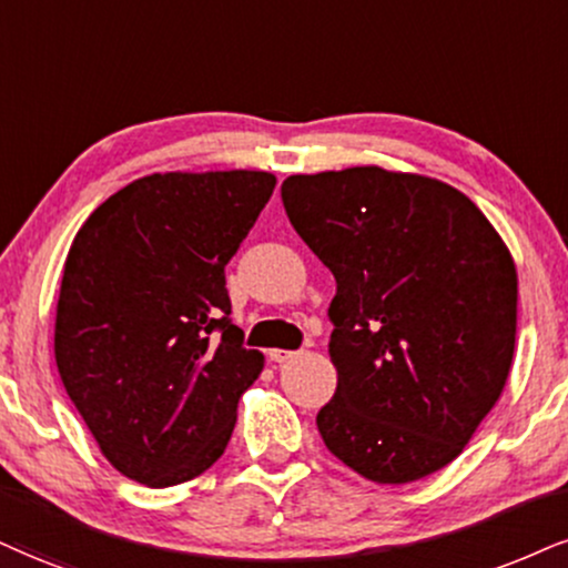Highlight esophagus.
I'll return each instance as SVG.
<instances>
[{
	"label": "esophagus",
	"mask_w": 568,
	"mask_h": 568,
	"mask_svg": "<svg viewBox=\"0 0 568 568\" xmlns=\"http://www.w3.org/2000/svg\"><path fill=\"white\" fill-rule=\"evenodd\" d=\"M268 358L273 363H286L290 358H295V349H282V347H273L268 349Z\"/></svg>",
	"instance_id": "34e87169"
}]
</instances>
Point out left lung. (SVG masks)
<instances>
[{"instance_id": "left-lung-1", "label": "left lung", "mask_w": 568, "mask_h": 568, "mask_svg": "<svg viewBox=\"0 0 568 568\" xmlns=\"http://www.w3.org/2000/svg\"><path fill=\"white\" fill-rule=\"evenodd\" d=\"M282 202L337 278L326 447L379 485L439 471L514 361L519 282L500 234L458 189L379 165L290 176Z\"/></svg>"}]
</instances>
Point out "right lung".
Instances as JSON below:
<instances>
[{"mask_svg":"<svg viewBox=\"0 0 568 568\" xmlns=\"http://www.w3.org/2000/svg\"><path fill=\"white\" fill-rule=\"evenodd\" d=\"M265 171L152 173L70 244L54 361L104 458L146 487L207 471L263 355L231 324L226 263L271 200Z\"/></svg>","mask_w":568,"mask_h":568,"instance_id":"add662e5","label":"right lung"}]
</instances>
